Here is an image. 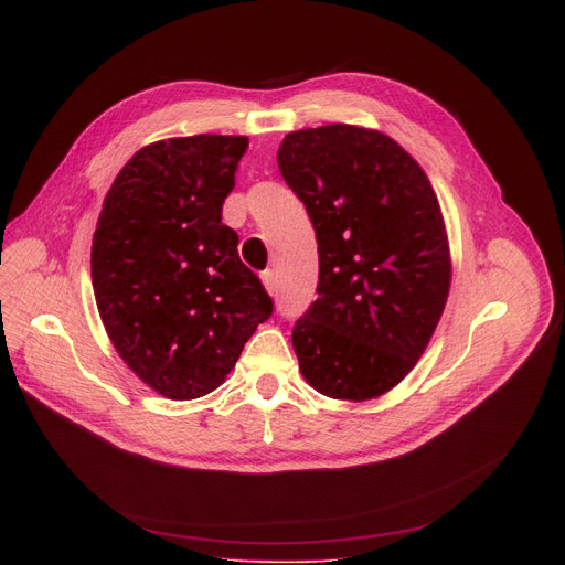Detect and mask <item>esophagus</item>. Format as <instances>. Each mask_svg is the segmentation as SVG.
<instances>
[{
  "instance_id": "esophagus-1",
  "label": "esophagus",
  "mask_w": 565,
  "mask_h": 565,
  "mask_svg": "<svg viewBox=\"0 0 565 565\" xmlns=\"http://www.w3.org/2000/svg\"><path fill=\"white\" fill-rule=\"evenodd\" d=\"M260 281H263V286H265V290H267V292H270V295H277V277H275V273H273V270L263 273V275H260Z\"/></svg>"
}]
</instances>
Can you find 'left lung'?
I'll list each match as a JSON object with an SVG mask.
<instances>
[{
  "mask_svg": "<svg viewBox=\"0 0 565 565\" xmlns=\"http://www.w3.org/2000/svg\"><path fill=\"white\" fill-rule=\"evenodd\" d=\"M318 241V300L292 330L305 380L362 403L394 390L424 354L451 288V249L428 175L373 128L288 132L277 151Z\"/></svg>",
  "mask_w": 565,
  "mask_h": 565,
  "instance_id": "8db88e82",
  "label": "left lung"
}]
</instances>
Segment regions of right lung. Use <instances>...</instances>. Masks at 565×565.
I'll return each instance as SVG.
<instances>
[{"mask_svg": "<svg viewBox=\"0 0 565 565\" xmlns=\"http://www.w3.org/2000/svg\"><path fill=\"white\" fill-rule=\"evenodd\" d=\"M247 146L241 135L153 141L103 201L92 245L100 320L128 369L171 401L215 392L273 313L222 224Z\"/></svg>", "mask_w": 565, "mask_h": 565, "instance_id": "add662e5", "label": "right lung"}]
</instances>
